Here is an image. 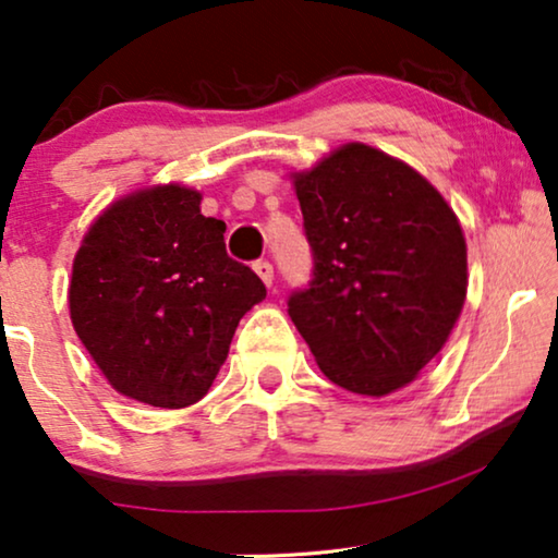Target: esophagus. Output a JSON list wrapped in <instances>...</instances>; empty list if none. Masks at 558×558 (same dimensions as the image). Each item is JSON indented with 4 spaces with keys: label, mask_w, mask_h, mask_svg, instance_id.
I'll return each instance as SVG.
<instances>
[{
    "label": "esophagus",
    "mask_w": 558,
    "mask_h": 558,
    "mask_svg": "<svg viewBox=\"0 0 558 558\" xmlns=\"http://www.w3.org/2000/svg\"><path fill=\"white\" fill-rule=\"evenodd\" d=\"M254 271L258 274V277H262V281L266 287H271V281H274V266L266 262V258H258V262L254 264Z\"/></svg>",
    "instance_id": "obj_1"
}]
</instances>
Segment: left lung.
Returning <instances> with one entry per match:
<instances>
[{"instance_id":"obj_1","label":"left lung","mask_w":558,"mask_h":558,"mask_svg":"<svg viewBox=\"0 0 558 558\" xmlns=\"http://www.w3.org/2000/svg\"><path fill=\"white\" fill-rule=\"evenodd\" d=\"M312 279L287 312L332 384L386 396L439 353L468 294L452 208L409 165L345 144L294 178Z\"/></svg>"}]
</instances>
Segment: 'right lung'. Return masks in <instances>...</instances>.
Instances as JSON below:
<instances>
[{
	"instance_id": "add662e5",
	"label": "right lung",
	"mask_w": 558,
	"mask_h": 558,
	"mask_svg": "<svg viewBox=\"0 0 558 558\" xmlns=\"http://www.w3.org/2000/svg\"><path fill=\"white\" fill-rule=\"evenodd\" d=\"M201 193L142 190L90 226L73 262L75 332L119 393L159 409L201 401L264 281L226 251Z\"/></svg>"
}]
</instances>
